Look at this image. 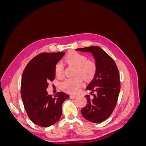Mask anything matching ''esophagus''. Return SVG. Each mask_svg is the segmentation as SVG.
Wrapping results in <instances>:
<instances>
[{"label":"esophagus","instance_id":"esophagus-1","mask_svg":"<svg viewBox=\"0 0 146 146\" xmlns=\"http://www.w3.org/2000/svg\"><path fill=\"white\" fill-rule=\"evenodd\" d=\"M77 98V96H74V95H70V99H76Z\"/></svg>","mask_w":146,"mask_h":146}]
</instances>
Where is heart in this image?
Here are the masks:
<instances>
[{
	"mask_svg": "<svg viewBox=\"0 0 146 146\" xmlns=\"http://www.w3.org/2000/svg\"><path fill=\"white\" fill-rule=\"evenodd\" d=\"M66 62L77 68L74 78H67L61 83L60 88L63 91L70 94H76L83 85V79L91 80L97 72V64L94 61L88 59L87 56L77 52H72L65 57ZM64 67L63 63L59 61L55 64L54 72L55 76L60 78L63 76Z\"/></svg>",
	"mask_w": 146,
	"mask_h": 146,
	"instance_id": "b5f03b06",
	"label": "heart"
}]
</instances>
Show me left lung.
Wrapping results in <instances>:
<instances>
[{"label":"left lung","mask_w":146,"mask_h":146,"mask_svg":"<svg viewBox=\"0 0 146 146\" xmlns=\"http://www.w3.org/2000/svg\"><path fill=\"white\" fill-rule=\"evenodd\" d=\"M76 50L91 52L97 64V72L86 87L91 91L85 96L87 105L82 109V116L86 120L100 123L107 119L115 108L121 89L120 78L113 59L98 46L79 48Z\"/></svg>","instance_id":"8db88e82"}]
</instances>
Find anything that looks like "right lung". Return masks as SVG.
Returning a JSON list of instances; mask_svg holds the SVG:
<instances>
[{
  "mask_svg": "<svg viewBox=\"0 0 146 146\" xmlns=\"http://www.w3.org/2000/svg\"><path fill=\"white\" fill-rule=\"evenodd\" d=\"M65 52L41 53L26 66L21 80V94L26 112L34 123L47 127L58 121L62 114V104L69 96L58 92L53 97L46 89L55 79V64Z\"/></svg>",
  "mask_w": 146,
  "mask_h": 146,
  "instance_id": "1",
  "label": "right lung"
}]
</instances>
